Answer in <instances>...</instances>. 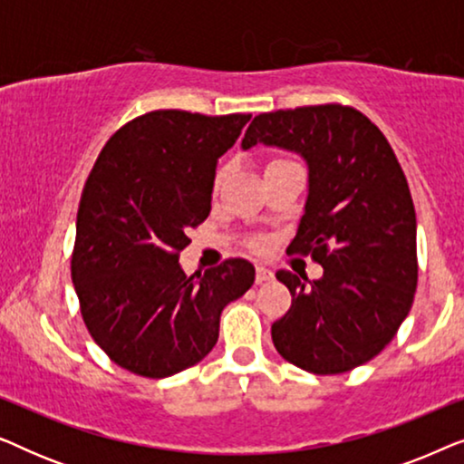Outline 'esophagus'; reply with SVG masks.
<instances>
[{"label": "esophagus", "mask_w": 464, "mask_h": 464, "mask_svg": "<svg viewBox=\"0 0 464 464\" xmlns=\"http://www.w3.org/2000/svg\"><path fill=\"white\" fill-rule=\"evenodd\" d=\"M272 270L266 268V266H256V283H266V281H272Z\"/></svg>", "instance_id": "obj_1"}]
</instances>
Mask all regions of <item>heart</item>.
Returning a JSON list of instances; mask_svg holds the SVG:
<instances>
[{"label":"heart","mask_w":464,"mask_h":464,"mask_svg":"<svg viewBox=\"0 0 464 464\" xmlns=\"http://www.w3.org/2000/svg\"><path fill=\"white\" fill-rule=\"evenodd\" d=\"M224 175H226V170H224V169H219V170H218V175H215V186H219L221 179H224Z\"/></svg>","instance_id":"b5f03b06"}]
</instances>
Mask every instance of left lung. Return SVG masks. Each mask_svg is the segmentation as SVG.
Here are the masks:
<instances>
[{
  "label": "left lung",
  "instance_id": "left-lung-1",
  "mask_svg": "<svg viewBox=\"0 0 464 464\" xmlns=\"http://www.w3.org/2000/svg\"><path fill=\"white\" fill-rule=\"evenodd\" d=\"M308 162V198L289 251L323 266L319 281L278 270L291 308L272 325L278 354L329 376L367 363L395 338L418 285L416 211L391 143L340 103L259 113L245 132Z\"/></svg>",
  "mask_w": 464,
  "mask_h": 464
}]
</instances>
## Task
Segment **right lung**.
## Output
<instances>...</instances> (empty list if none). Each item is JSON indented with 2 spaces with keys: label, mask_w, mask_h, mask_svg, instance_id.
<instances>
[{
  "label": "right lung",
  "mask_w": 464,
  "mask_h": 464,
  "mask_svg": "<svg viewBox=\"0 0 464 464\" xmlns=\"http://www.w3.org/2000/svg\"><path fill=\"white\" fill-rule=\"evenodd\" d=\"M251 113L202 116L156 110L118 129L82 189L72 281L92 340L113 363L167 378L207 357L219 316L256 281L232 257L188 276V230L211 211L218 158Z\"/></svg>",
  "instance_id": "1"
}]
</instances>
